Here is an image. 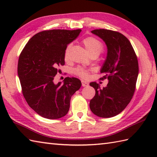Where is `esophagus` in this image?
Instances as JSON below:
<instances>
[{"instance_id": "34e87169", "label": "esophagus", "mask_w": 157, "mask_h": 157, "mask_svg": "<svg viewBox=\"0 0 157 157\" xmlns=\"http://www.w3.org/2000/svg\"><path fill=\"white\" fill-rule=\"evenodd\" d=\"M88 84H89L88 82H86V81H84V80L82 81V86H84V87H86V86H88Z\"/></svg>"}]
</instances>
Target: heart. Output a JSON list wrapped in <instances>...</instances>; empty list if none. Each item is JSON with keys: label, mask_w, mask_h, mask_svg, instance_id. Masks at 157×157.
Wrapping results in <instances>:
<instances>
[{"label": "heart", "mask_w": 157, "mask_h": 157, "mask_svg": "<svg viewBox=\"0 0 157 157\" xmlns=\"http://www.w3.org/2000/svg\"><path fill=\"white\" fill-rule=\"evenodd\" d=\"M83 43L87 50L89 54L92 55H99L102 50L103 48V45L102 42L98 40L97 38L94 37H88L85 38L83 40ZM71 47V44H69L65 49V59H67L68 55H69V48ZM75 73L76 75L82 77L83 78H86L88 76V72L87 70H86L84 68L82 67H78L75 69Z\"/></svg>", "instance_id": "heart-1"}]
</instances>
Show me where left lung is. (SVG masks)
<instances>
[{
	"label": "left lung",
	"mask_w": 157,
	"mask_h": 157,
	"mask_svg": "<svg viewBox=\"0 0 157 157\" xmlns=\"http://www.w3.org/2000/svg\"><path fill=\"white\" fill-rule=\"evenodd\" d=\"M91 32L107 48L101 73L105 75L102 79H108V84L102 88L96 82L90 84L96 91L90 108L100 117H112L125 109L134 94L139 71L137 56L129 40L121 33L105 29Z\"/></svg>",
	"instance_id": "1"
}]
</instances>
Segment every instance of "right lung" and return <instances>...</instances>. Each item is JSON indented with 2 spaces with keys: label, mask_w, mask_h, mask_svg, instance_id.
Returning <instances> with one entry per match:
<instances>
[{
  "label": "right lung",
  "mask_w": 157,
  "mask_h": 157,
  "mask_svg": "<svg viewBox=\"0 0 157 157\" xmlns=\"http://www.w3.org/2000/svg\"><path fill=\"white\" fill-rule=\"evenodd\" d=\"M81 29H51L39 32L29 39L19 56L17 73L23 96L39 115L49 119L67 114L70 101L80 88L75 78L54 83L60 66L65 64L67 46L78 38Z\"/></svg>",
  "instance_id": "right-lung-1"
}]
</instances>
